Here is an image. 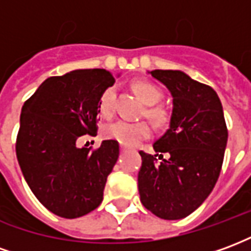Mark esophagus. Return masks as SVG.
I'll use <instances>...</instances> for the list:
<instances>
[{"instance_id": "34e87169", "label": "esophagus", "mask_w": 251, "mask_h": 251, "mask_svg": "<svg viewBox=\"0 0 251 251\" xmlns=\"http://www.w3.org/2000/svg\"><path fill=\"white\" fill-rule=\"evenodd\" d=\"M121 152H126V148L125 147H121Z\"/></svg>"}]
</instances>
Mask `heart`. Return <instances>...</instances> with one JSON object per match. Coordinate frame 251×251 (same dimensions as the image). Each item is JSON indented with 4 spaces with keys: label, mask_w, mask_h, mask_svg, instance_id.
<instances>
[{
    "label": "heart",
    "mask_w": 251,
    "mask_h": 251,
    "mask_svg": "<svg viewBox=\"0 0 251 251\" xmlns=\"http://www.w3.org/2000/svg\"><path fill=\"white\" fill-rule=\"evenodd\" d=\"M131 87L134 93L147 104H156L163 98V91L157 84L149 80H136L133 82ZM115 88L109 87L99 99V113L104 118H109L114 113ZM148 117L157 126L167 125L171 118V113L164 106H151L147 110ZM152 129L151 125L141 121V122H129V121H115L113 124L104 126L103 136L109 140L120 142L125 147H134L151 136Z\"/></svg>",
    "instance_id": "b5f03b06"
}]
</instances>
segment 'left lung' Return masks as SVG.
Here are the masks:
<instances>
[{
  "mask_svg": "<svg viewBox=\"0 0 251 251\" xmlns=\"http://www.w3.org/2000/svg\"><path fill=\"white\" fill-rule=\"evenodd\" d=\"M151 74L168 87L174 110L169 129L153 144L157 154L140 152L138 191L147 210L161 219L176 221L192 214L215 187L228 131L214 88L181 71ZM163 152L169 157L163 159Z\"/></svg>",
  "mask_w": 251,
  "mask_h": 251,
  "instance_id": "obj_1",
  "label": "left lung"
}]
</instances>
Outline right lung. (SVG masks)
Here are the masks:
<instances>
[{"instance_id":"add662e5","label":"right lung","mask_w":251,"mask_h":251,"mask_svg":"<svg viewBox=\"0 0 251 251\" xmlns=\"http://www.w3.org/2000/svg\"><path fill=\"white\" fill-rule=\"evenodd\" d=\"M115 83L100 68L51 76L25 100L16 154L30 191L55 215L74 219L103 200L107 176L120 144L102 141L97 149L77 148L82 136H97L99 99Z\"/></svg>"}]
</instances>
